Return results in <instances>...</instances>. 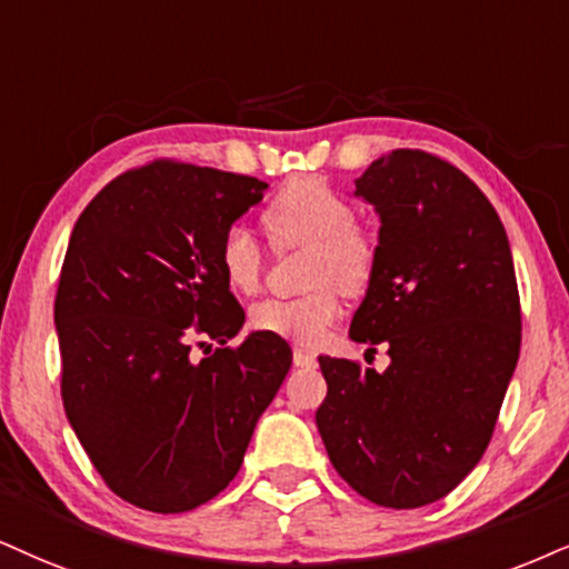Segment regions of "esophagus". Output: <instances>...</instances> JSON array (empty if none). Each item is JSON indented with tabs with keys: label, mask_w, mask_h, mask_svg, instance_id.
I'll list each match as a JSON object with an SVG mask.
<instances>
[{
	"label": "esophagus",
	"mask_w": 569,
	"mask_h": 569,
	"mask_svg": "<svg viewBox=\"0 0 569 569\" xmlns=\"http://www.w3.org/2000/svg\"><path fill=\"white\" fill-rule=\"evenodd\" d=\"M292 363H296V367H317V356L308 353L303 348H296L292 350Z\"/></svg>",
	"instance_id": "1"
}]
</instances>
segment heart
<instances>
[{"instance_id": "obj_1", "label": "heart", "mask_w": 569, "mask_h": 569, "mask_svg": "<svg viewBox=\"0 0 569 569\" xmlns=\"http://www.w3.org/2000/svg\"><path fill=\"white\" fill-rule=\"evenodd\" d=\"M266 227L279 248H308L306 282L300 298H269L250 308L256 332L277 335L313 348L342 317L346 292L367 290L377 269L375 242L356 227V208L327 181L303 177L290 181L266 210ZM219 269L231 290L250 296L261 287L266 250L244 223H231L219 240Z\"/></svg>"}]
</instances>
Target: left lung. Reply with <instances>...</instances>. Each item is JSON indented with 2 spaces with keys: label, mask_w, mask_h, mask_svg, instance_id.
I'll use <instances>...</instances> for the list:
<instances>
[{
  "label": "left lung",
  "mask_w": 569,
  "mask_h": 569,
  "mask_svg": "<svg viewBox=\"0 0 569 569\" xmlns=\"http://www.w3.org/2000/svg\"><path fill=\"white\" fill-rule=\"evenodd\" d=\"M353 194L380 216V244L350 340L385 342L390 367L319 356L317 427L356 493L417 509L451 493L490 443L520 359L515 261L480 187L430 152L377 158Z\"/></svg>",
  "instance_id": "8db88e82"
}]
</instances>
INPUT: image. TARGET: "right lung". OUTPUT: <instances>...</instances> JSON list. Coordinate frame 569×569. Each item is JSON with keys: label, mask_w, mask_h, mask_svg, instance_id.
Here are the masks:
<instances>
[{"label": "right lung", "mask_w": 569, "mask_h": 569, "mask_svg": "<svg viewBox=\"0 0 569 569\" xmlns=\"http://www.w3.org/2000/svg\"><path fill=\"white\" fill-rule=\"evenodd\" d=\"M266 187L156 160L110 181L70 234L54 298L62 406L108 488L139 509L177 515L219 496L290 371L277 335L227 346L244 311L219 240ZM198 337L222 348L192 362Z\"/></svg>", "instance_id": "1"}]
</instances>
